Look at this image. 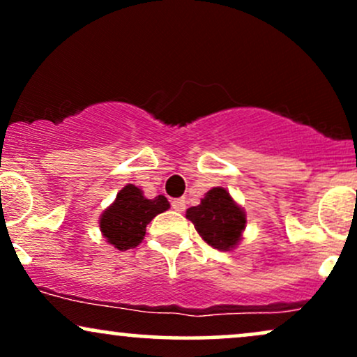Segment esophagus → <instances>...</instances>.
<instances>
[{"mask_svg": "<svg viewBox=\"0 0 357 357\" xmlns=\"http://www.w3.org/2000/svg\"><path fill=\"white\" fill-rule=\"evenodd\" d=\"M171 206H173V210H174V211L183 213L184 210H186V199H184V198L173 199V202H171Z\"/></svg>", "mask_w": 357, "mask_h": 357, "instance_id": "esophagus-1", "label": "esophagus"}]
</instances>
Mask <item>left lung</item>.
Segmentation results:
<instances>
[{
    "label": "left lung",
    "instance_id": "obj_1",
    "mask_svg": "<svg viewBox=\"0 0 357 357\" xmlns=\"http://www.w3.org/2000/svg\"><path fill=\"white\" fill-rule=\"evenodd\" d=\"M186 218L195 225L199 236L213 248L228 252L241 240L247 215L225 188H213L198 206L186 211Z\"/></svg>",
    "mask_w": 357,
    "mask_h": 357
}]
</instances>
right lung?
I'll return each mask as SVG.
<instances>
[{
	"mask_svg": "<svg viewBox=\"0 0 357 357\" xmlns=\"http://www.w3.org/2000/svg\"><path fill=\"white\" fill-rule=\"evenodd\" d=\"M169 208L166 196L147 199L134 184H127L117 192L116 202L102 213L100 231L117 250L136 248L146 235V227L159 213Z\"/></svg>",
	"mask_w": 357,
	"mask_h": 357,
	"instance_id": "obj_1",
	"label": "right lung"
}]
</instances>
